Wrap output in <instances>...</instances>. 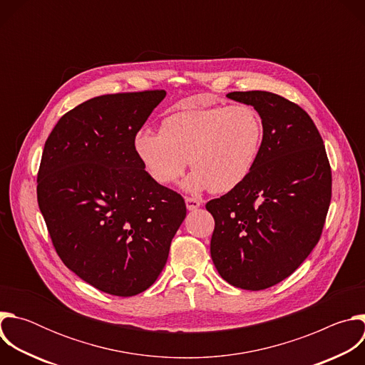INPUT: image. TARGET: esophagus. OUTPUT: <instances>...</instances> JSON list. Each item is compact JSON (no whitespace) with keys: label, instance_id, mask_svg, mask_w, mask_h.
Returning <instances> with one entry per match:
<instances>
[{"label":"esophagus","instance_id":"esophagus-1","mask_svg":"<svg viewBox=\"0 0 365 365\" xmlns=\"http://www.w3.org/2000/svg\"><path fill=\"white\" fill-rule=\"evenodd\" d=\"M186 200V207L189 211H195V210H197V207L202 205V200H199V199H196V197H186L185 199Z\"/></svg>","mask_w":365,"mask_h":365}]
</instances>
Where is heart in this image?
I'll list each match as a JSON object with an SVG mask.
<instances>
[{"label": "heart", "instance_id": "obj_1", "mask_svg": "<svg viewBox=\"0 0 365 365\" xmlns=\"http://www.w3.org/2000/svg\"><path fill=\"white\" fill-rule=\"evenodd\" d=\"M262 115L248 103L192 107L169 114L162 130L140 128L134 151L148 176L172 185L189 165L185 180L190 192L228 193L252 172L263 145Z\"/></svg>", "mask_w": 365, "mask_h": 365}]
</instances>
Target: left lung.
I'll return each instance as SVG.
<instances>
[{"mask_svg": "<svg viewBox=\"0 0 365 365\" xmlns=\"http://www.w3.org/2000/svg\"><path fill=\"white\" fill-rule=\"evenodd\" d=\"M262 115L263 145L250 176L206 203L211 257L230 284L263 290L289 277L318 244L332 175L317 125L294 102L266 91L230 92Z\"/></svg>", "mask_w": 365, "mask_h": 365, "instance_id": "left-lung-1", "label": "left lung"}]
</instances>
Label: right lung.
<instances>
[{
	"mask_svg": "<svg viewBox=\"0 0 365 365\" xmlns=\"http://www.w3.org/2000/svg\"><path fill=\"white\" fill-rule=\"evenodd\" d=\"M166 91L101 95L66 113L46 140L37 202L65 266L114 296L147 290L186 217L183 197L154 182L134 135Z\"/></svg>",
	"mask_w": 365,
	"mask_h": 365,
	"instance_id": "obj_1",
	"label": "right lung"
}]
</instances>
